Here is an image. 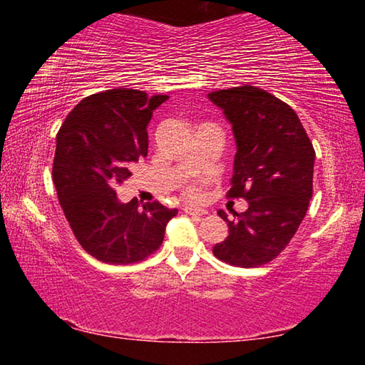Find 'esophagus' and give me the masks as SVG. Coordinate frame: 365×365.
<instances>
[{
    "label": "esophagus",
    "instance_id": "34e87169",
    "mask_svg": "<svg viewBox=\"0 0 365 365\" xmlns=\"http://www.w3.org/2000/svg\"><path fill=\"white\" fill-rule=\"evenodd\" d=\"M183 212L187 214V215H191V217H196V219L202 217V212L201 211H196V209H193L191 206H185L183 207Z\"/></svg>",
    "mask_w": 365,
    "mask_h": 365
}]
</instances>
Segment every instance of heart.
Listing matches in <instances>:
<instances>
[{"instance_id":"b5f03b06","label":"heart","mask_w":365,"mask_h":365,"mask_svg":"<svg viewBox=\"0 0 365 365\" xmlns=\"http://www.w3.org/2000/svg\"><path fill=\"white\" fill-rule=\"evenodd\" d=\"M185 195H187L190 200H200L202 196V182L201 180H196V182H190L187 183V187H185Z\"/></svg>"}]
</instances>
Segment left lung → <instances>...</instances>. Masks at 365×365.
<instances>
[{
  "mask_svg": "<svg viewBox=\"0 0 365 365\" xmlns=\"http://www.w3.org/2000/svg\"><path fill=\"white\" fill-rule=\"evenodd\" d=\"M232 123L237 154L228 197H245L248 209L233 212L228 237L214 256L237 267L270 262L292 242L312 197L314 151L294 110L257 86L209 93Z\"/></svg>",
  "mask_w": 365,
  "mask_h": 365,
  "instance_id": "8db88e82",
  "label": "left lung"
}]
</instances>
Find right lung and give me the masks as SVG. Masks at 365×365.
Returning <instances> with one entry per match:
<instances>
[{"mask_svg":"<svg viewBox=\"0 0 365 365\" xmlns=\"http://www.w3.org/2000/svg\"><path fill=\"white\" fill-rule=\"evenodd\" d=\"M168 95L114 88L86 96L56 137L53 182L80 246L106 264H135L163 245L177 209L138 200L120 202L115 188L148 154V123Z\"/></svg>","mask_w":365,"mask_h":365,"instance_id":"1","label":"right lung"}]
</instances>
